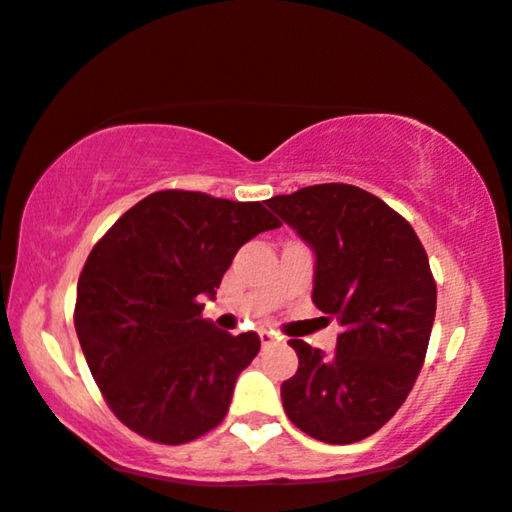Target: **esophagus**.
<instances>
[{"label":"esophagus","mask_w":512,"mask_h":512,"mask_svg":"<svg viewBox=\"0 0 512 512\" xmlns=\"http://www.w3.org/2000/svg\"><path fill=\"white\" fill-rule=\"evenodd\" d=\"M282 340L279 338L277 333H272V331H261V342H263V347H270V345H277V342Z\"/></svg>","instance_id":"obj_1"}]
</instances>
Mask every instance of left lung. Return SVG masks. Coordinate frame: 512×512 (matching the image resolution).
Returning a JSON list of instances; mask_svg holds the SVG:
<instances>
[{"label": "left lung", "mask_w": 512, "mask_h": 512, "mask_svg": "<svg viewBox=\"0 0 512 512\" xmlns=\"http://www.w3.org/2000/svg\"><path fill=\"white\" fill-rule=\"evenodd\" d=\"M268 207L314 249L312 300L342 326L333 356L289 340L298 370L282 384L284 410L321 443H359L396 415L424 366L436 319L429 256L410 223L359 186H305Z\"/></svg>", "instance_id": "obj_1"}]
</instances>
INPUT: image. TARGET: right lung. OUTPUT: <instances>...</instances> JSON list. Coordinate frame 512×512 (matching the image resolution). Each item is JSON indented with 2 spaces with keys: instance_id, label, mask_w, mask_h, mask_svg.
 Instances as JSON below:
<instances>
[{
  "instance_id": "obj_1",
  "label": "right lung",
  "mask_w": 512,
  "mask_h": 512,
  "mask_svg": "<svg viewBox=\"0 0 512 512\" xmlns=\"http://www.w3.org/2000/svg\"><path fill=\"white\" fill-rule=\"evenodd\" d=\"M261 202L158 191L130 207L90 251L74 326L111 412L146 440L184 445L226 417L237 375L261 338L202 319L237 249L279 228Z\"/></svg>"
}]
</instances>
